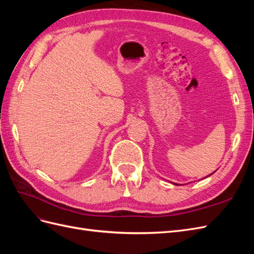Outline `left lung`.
<instances>
[{"mask_svg":"<svg viewBox=\"0 0 254 254\" xmlns=\"http://www.w3.org/2000/svg\"><path fill=\"white\" fill-rule=\"evenodd\" d=\"M214 173H215V172H214ZM212 174H213V173H212ZM212 174H211V175H212ZM209 176H210V175H209ZM209 176H207V177H209ZM205 178H206V177H205ZM174 184H175V186H178V184H177V183H174Z\"/></svg>","mask_w":254,"mask_h":254,"instance_id":"8db88e82","label":"left lung"}]
</instances>
